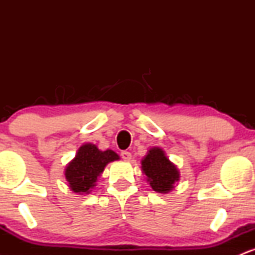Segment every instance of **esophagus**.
Here are the masks:
<instances>
[{
  "label": "esophagus",
  "mask_w": 255,
  "mask_h": 255,
  "mask_svg": "<svg viewBox=\"0 0 255 255\" xmlns=\"http://www.w3.org/2000/svg\"><path fill=\"white\" fill-rule=\"evenodd\" d=\"M121 157H122V159L129 160L131 158V154H130V152H128V151H122L121 152Z\"/></svg>",
  "instance_id": "1"
}]
</instances>
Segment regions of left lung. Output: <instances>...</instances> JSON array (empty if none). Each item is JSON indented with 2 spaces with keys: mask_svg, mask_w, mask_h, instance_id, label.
<instances>
[{
  "mask_svg": "<svg viewBox=\"0 0 255 255\" xmlns=\"http://www.w3.org/2000/svg\"><path fill=\"white\" fill-rule=\"evenodd\" d=\"M141 168L152 189L158 193L171 191L174 183L180 178L176 166L169 160L162 148H151L147 156L141 160Z\"/></svg>",
  "mask_w": 255,
  "mask_h": 255,
  "instance_id": "1",
  "label": "left lung"
}]
</instances>
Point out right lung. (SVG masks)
I'll return each mask as SVG.
<instances>
[{"label":"right lung","instance_id":"obj_1","mask_svg":"<svg viewBox=\"0 0 255 255\" xmlns=\"http://www.w3.org/2000/svg\"><path fill=\"white\" fill-rule=\"evenodd\" d=\"M118 159V153L114 151H99L97 146L92 144L83 145L64 172L71 189L79 194L89 193L105 165Z\"/></svg>","mask_w":255,"mask_h":255}]
</instances>
